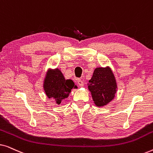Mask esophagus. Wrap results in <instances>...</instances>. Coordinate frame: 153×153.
<instances>
[{"mask_svg": "<svg viewBox=\"0 0 153 153\" xmlns=\"http://www.w3.org/2000/svg\"><path fill=\"white\" fill-rule=\"evenodd\" d=\"M77 83H78L79 86H83V81L82 80H81V79H78V80H77Z\"/></svg>", "mask_w": 153, "mask_h": 153, "instance_id": "esophagus-1", "label": "esophagus"}]
</instances>
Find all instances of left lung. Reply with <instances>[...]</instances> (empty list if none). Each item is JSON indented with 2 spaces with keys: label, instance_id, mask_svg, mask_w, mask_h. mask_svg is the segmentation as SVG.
I'll list each match as a JSON object with an SVG mask.
<instances>
[{
  "label": "left lung",
  "instance_id": "8db88e82",
  "mask_svg": "<svg viewBox=\"0 0 153 153\" xmlns=\"http://www.w3.org/2000/svg\"><path fill=\"white\" fill-rule=\"evenodd\" d=\"M88 85L93 101L97 106L109 103L116 93V81L109 68H96Z\"/></svg>",
  "mask_w": 153,
  "mask_h": 153
}]
</instances>
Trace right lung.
<instances>
[{
  "label": "right lung",
  "instance_id": "obj_1",
  "mask_svg": "<svg viewBox=\"0 0 153 153\" xmlns=\"http://www.w3.org/2000/svg\"><path fill=\"white\" fill-rule=\"evenodd\" d=\"M73 88L77 87L72 80H66L58 69L47 72L44 82V89L47 97L49 99L53 98L58 104L68 97Z\"/></svg>",
  "mask_w": 153,
  "mask_h": 153
}]
</instances>
